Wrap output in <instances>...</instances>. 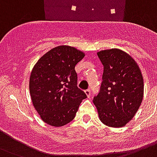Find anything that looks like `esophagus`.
Here are the masks:
<instances>
[{
	"label": "esophagus",
	"instance_id": "obj_1",
	"mask_svg": "<svg viewBox=\"0 0 157 157\" xmlns=\"http://www.w3.org/2000/svg\"><path fill=\"white\" fill-rule=\"evenodd\" d=\"M85 93H86V95H87V98H90V96H91V92H90L89 89L85 90Z\"/></svg>",
	"mask_w": 157,
	"mask_h": 157
}]
</instances>
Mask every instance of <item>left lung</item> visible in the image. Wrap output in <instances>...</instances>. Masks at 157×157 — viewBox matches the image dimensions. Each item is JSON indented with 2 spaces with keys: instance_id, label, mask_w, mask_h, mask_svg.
<instances>
[{
  "instance_id": "8db88e82",
  "label": "left lung",
  "mask_w": 157,
  "mask_h": 157,
  "mask_svg": "<svg viewBox=\"0 0 157 157\" xmlns=\"http://www.w3.org/2000/svg\"><path fill=\"white\" fill-rule=\"evenodd\" d=\"M103 65L100 92L93 98L100 120L120 128L133 119L143 98V78L135 60L120 49L101 51Z\"/></svg>"
}]
</instances>
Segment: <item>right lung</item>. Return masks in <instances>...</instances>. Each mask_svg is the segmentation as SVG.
<instances>
[{"label":"right lung","mask_w":157,"mask_h":157,"mask_svg":"<svg viewBox=\"0 0 157 157\" xmlns=\"http://www.w3.org/2000/svg\"><path fill=\"white\" fill-rule=\"evenodd\" d=\"M84 53L70 46L55 47L40 58L33 69L29 91L33 104L47 124L60 127L75 117L87 95L77 87L75 65Z\"/></svg>","instance_id":"obj_1"}]
</instances>
